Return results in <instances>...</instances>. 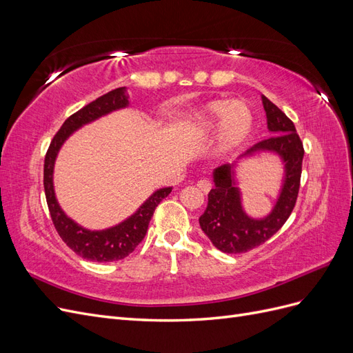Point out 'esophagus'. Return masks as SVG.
Instances as JSON below:
<instances>
[{"mask_svg":"<svg viewBox=\"0 0 353 353\" xmlns=\"http://www.w3.org/2000/svg\"><path fill=\"white\" fill-rule=\"evenodd\" d=\"M197 188L201 191V193H209L210 188H212L210 181H208V179H200L199 183H197Z\"/></svg>","mask_w":353,"mask_h":353,"instance_id":"1","label":"esophagus"}]
</instances>
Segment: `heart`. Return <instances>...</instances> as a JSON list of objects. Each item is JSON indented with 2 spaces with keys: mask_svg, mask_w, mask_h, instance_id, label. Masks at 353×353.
Segmentation results:
<instances>
[{
  "mask_svg": "<svg viewBox=\"0 0 353 353\" xmlns=\"http://www.w3.org/2000/svg\"><path fill=\"white\" fill-rule=\"evenodd\" d=\"M254 116L243 100H213L190 116L185 130L208 135L218 130V147L222 153L240 148L253 130Z\"/></svg>",
  "mask_w": 353,
  "mask_h": 353,
  "instance_id": "b5f03b06",
  "label": "heart"
}]
</instances>
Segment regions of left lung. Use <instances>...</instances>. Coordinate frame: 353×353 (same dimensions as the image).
<instances>
[{
	"mask_svg": "<svg viewBox=\"0 0 353 353\" xmlns=\"http://www.w3.org/2000/svg\"><path fill=\"white\" fill-rule=\"evenodd\" d=\"M268 130L274 134L249 148L245 154L274 152L285 163V179L274 210L263 219H252L241 208L240 191L234 181L232 165H222L213 172V188L208 196V208L199 222L203 232L223 253H245L270 240L294 209L301 187L303 143L294 123L276 105L262 95Z\"/></svg>",
	"mask_w": 353,
	"mask_h": 353,
	"instance_id": "8db88e82",
	"label": "left lung"
}]
</instances>
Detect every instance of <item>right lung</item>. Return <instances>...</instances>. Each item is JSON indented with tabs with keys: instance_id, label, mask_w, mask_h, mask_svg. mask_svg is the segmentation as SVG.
Returning a JSON list of instances; mask_svg holds the SVG:
<instances>
[{
	"instance_id": "right-lung-1",
	"label": "right lung",
	"mask_w": 353,
	"mask_h": 353,
	"mask_svg": "<svg viewBox=\"0 0 353 353\" xmlns=\"http://www.w3.org/2000/svg\"><path fill=\"white\" fill-rule=\"evenodd\" d=\"M126 105L128 94L125 87L116 88L101 95L97 100L91 101L90 104L83 105L81 110L69 116L65 123L61 125L54 138L51 140V144L46 154L44 190L51 221L54 223V228L59 232L60 239L68 244V248L79 254L81 258L94 262L119 261L132 253L137 245L145 237L148 223H150L154 209L172 191L170 187L157 190L131 218H128L126 221L119 223V225L104 231L85 230L79 227L78 223H74L72 219H69L65 215V212L60 209L54 196V188H52V168H54V160L61 144L79 126L92 122L97 117L108 114L113 110L126 108Z\"/></svg>"
}]
</instances>
